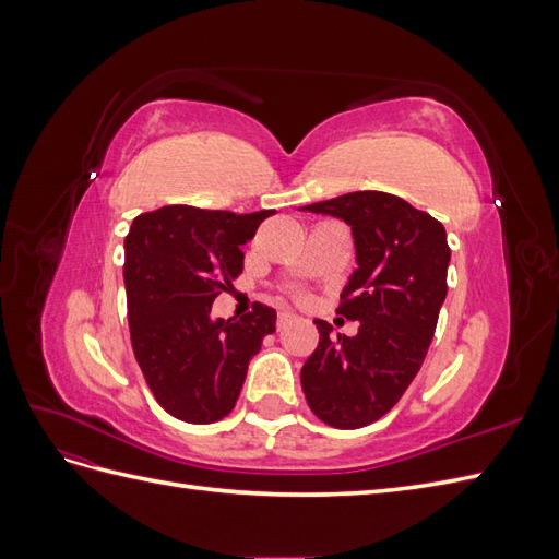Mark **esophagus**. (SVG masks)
<instances>
[{
	"label": "esophagus",
	"instance_id": "esophagus-1",
	"mask_svg": "<svg viewBox=\"0 0 559 559\" xmlns=\"http://www.w3.org/2000/svg\"><path fill=\"white\" fill-rule=\"evenodd\" d=\"M296 321V317L292 314V312H280V317H277V329L282 331V329H286L289 324H294Z\"/></svg>",
	"mask_w": 559,
	"mask_h": 559
}]
</instances>
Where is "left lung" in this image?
Segmentation results:
<instances>
[{"label":"left lung","instance_id":"left-lung-1","mask_svg":"<svg viewBox=\"0 0 559 559\" xmlns=\"http://www.w3.org/2000/svg\"><path fill=\"white\" fill-rule=\"evenodd\" d=\"M300 210L352 226L359 265L337 308L359 333L333 341L329 321H314L319 345L300 368L302 394L329 427L361 429L394 408L427 357L448 294V235L431 214L382 191Z\"/></svg>","mask_w":559,"mask_h":559}]
</instances>
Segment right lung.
Returning a JSON list of instances; mask_svg holds the SVG:
<instances>
[{"instance_id": "obj_1", "label": "right lung", "mask_w": 559, "mask_h": 559, "mask_svg": "<svg viewBox=\"0 0 559 559\" xmlns=\"http://www.w3.org/2000/svg\"><path fill=\"white\" fill-rule=\"evenodd\" d=\"M275 210L235 214L167 205L134 218L126 238V296L134 359L165 413L212 425L226 417L249 359L275 333V310L253 302L214 319V298L242 273V245Z\"/></svg>"}]
</instances>
